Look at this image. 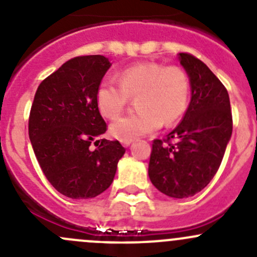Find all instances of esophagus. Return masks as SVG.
Listing matches in <instances>:
<instances>
[{
    "label": "esophagus",
    "instance_id": "34e87169",
    "mask_svg": "<svg viewBox=\"0 0 257 257\" xmlns=\"http://www.w3.org/2000/svg\"><path fill=\"white\" fill-rule=\"evenodd\" d=\"M120 143L123 144V147H129L132 143V139H124V141H120Z\"/></svg>",
    "mask_w": 257,
    "mask_h": 257
}]
</instances>
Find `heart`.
<instances>
[{"mask_svg":"<svg viewBox=\"0 0 257 257\" xmlns=\"http://www.w3.org/2000/svg\"><path fill=\"white\" fill-rule=\"evenodd\" d=\"M119 84L103 79L98 84L95 100L99 112L107 118L118 116L137 98L138 112L121 116L110 125L115 138L133 139L172 125L183 116L190 98V78L179 66L158 62L137 63L119 73Z\"/></svg>","mask_w":257,"mask_h":257,"instance_id":"b5f03b06","label":"heart"}]
</instances>
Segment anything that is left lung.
I'll list each match as a JSON object with an SVG mask.
<instances>
[{
  "label": "left lung",
  "instance_id": "8db88e82",
  "mask_svg": "<svg viewBox=\"0 0 257 257\" xmlns=\"http://www.w3.org/2000/svg\"><path fill=\"white\" fill-rule=\"evenodd\" d=\"M188 72L191 100L183 120L164 139H154L148 174L163 194L195 195L219 169L232 133V114L225 85L204 62L179 53Z\"/></svg>",
  "mask_w": 257,
  "mask_h": 257
}]
</instances>
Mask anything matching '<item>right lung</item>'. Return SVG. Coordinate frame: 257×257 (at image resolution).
<instances>
[{"mask_svg": "<svg viewBox=\"0 0 257 257\" xmlns=\"http://www.w3.org/2000/svg\"><path fill=\"white\" fill-rule=\"evenodd\" d=\"M109 67L100 54L74 57L36 90L28 119L33 152L52 186L68 198L89 199L107 190L125 153L118 141L100 139L108 126L95 92Z\"/></svg>", "mask_w": 257, "mask_h": 257, "instance_id": "obj_1", "label": "right lung"}]
</instances>
